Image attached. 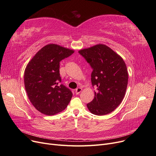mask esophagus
<instances>
[{
  "label": "esophagus",
  "mask_w": 156,
  "mask_h": 156,
  "mask_svg": "<svg viewBox=\"0 0 156 156\" xmlns=\"http://www.w3.org/2000/svg\"><path fill=\"white\" fill-rule=\"evenodd\" d=\"M81 91H82V88H80V87H78L75 90V92H76V94H79Z\"/></svg>",
  "instance_id": "34e87169"
}]
</instances>
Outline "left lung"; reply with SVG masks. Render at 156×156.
Masks as SVG:
<instances>
[{
  "label": "left lung",
  "instance_id": "1",
  "mask_svg": "<svg viewBox=\"0 0 156 156\" xmlns=\"http://www.w3.org/2000/svg\"><path fill=\"white\" fill-rule=\"evenodd\" d=\"M78 52L92 67V84L97 87L94 99L87 104L88 110L99 116L112 112L122 102L126 90L128 73L125 61L110 47L101 44Z\"/></svg>",
  "mask_w": 156,
  "mask_h": 156
}]
</instances>
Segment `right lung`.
I'll return each instance as SVG.
<instances>
[{"label":"right lung","instance_id":"obj_1","mask_svg":"<svg viewBox=\"0 0 156 156\" xmlns=\"http://www.w3.org/2000/svg\"><path fill=\"white\" fill-rule=\"evenodd\" d=\"M59 45L48 44L38 51L24 70V87L35 109L51 116L66 108L73 94L61 82L60 61L74 53Z\"/></svg>","mask_w":156,"mask_h":156}]
</instances>
